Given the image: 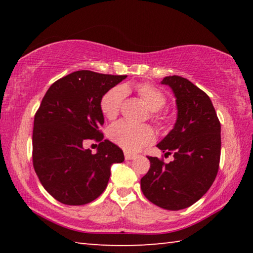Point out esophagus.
Wrapping results in <instances>:
<instances>
[{
  "label": "esophagus",
  "mask_w": 253,
  "mask_h": 253,
  "mask_svg": "<svg viewBox=\"0 0 253 253\" xmlns=\"http://www.w3.org/2000/svg\"><path fill=\"white\" fill-rule=\"evenodd\" d=\"M136 157L135 154H131V153H128V152H125V160L126 161H130V160H134V158Z\"/></svg>",
  "instance_id": "1"
}]
</instances>
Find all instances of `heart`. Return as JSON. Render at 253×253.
Segmentation results:
<instances>
[{"label":"heart","instance_id":"1","mask_svg":"<svg viewBox=\"0 0 253 253\" xmlns=\"http://www.w3.org/2000/svg\"><path fill=\"white\" fill-rule=\"evenodd\" d=\"M136 91L153 111V118L158 123H163L164 118L162 115L157 114V110L163 108L166 104L165 93L151 84H138L136 87ZM125 96L126 88L122 85L111 88L102 96L100 108L102 115L107 119L113 121L118 116ZM108 137L111 142L125 149L126 152H137L154 143L155 132L148 125H132L126 122H118L108 128Z\"/></svg>","mask_w":253,"mask_h":253}]
</instances>
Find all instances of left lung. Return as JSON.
<instances>
[{
    "mask_svg": "<svg viewBox=\"0 0 253 253\" xmlns=\"http://www.w3.org/2000/svg\"><path fill=\"white\" fill-rule=\"evenodd\" d=\"M176 98L174 128L157 144L166 163L148 156L151 168L140 179L144 195L157 207L177 211L191 207L207 193L216 177L221 155V124L210 97L183 77L162 80Z\"/></svg>",
    "mask_w": 253,
    "mask_h": 253,
    "instance_id": "1",
    "label": "left lung"
}]
</instances>
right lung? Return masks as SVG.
Returning <instances> with one entry per match:
<instances>
[{
  "instance_id": "add662e5",
  "label": "right lung",
  "mask_w": 253,
  "mask_h": 253,
  "mask_svg": "<svg viewBox=\"0 0 253 253\" xmlns=\"http://www.w3.org/2000/svg\"><path fill=\"white\" fill-rule=\"evenodd\" d=\"M126 77L79 70L45 92L34 116L32 160L42 186L59 202H92L107 187L111 165L124 162L122 149L100 131V100ZM85 139L100 142L96 154L83 148Z\"/></svg>"
}]
</instances>
